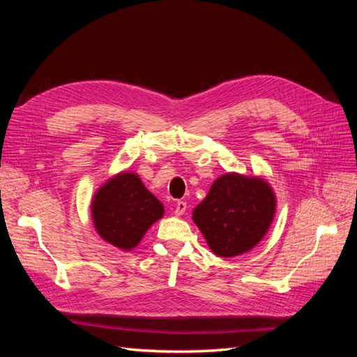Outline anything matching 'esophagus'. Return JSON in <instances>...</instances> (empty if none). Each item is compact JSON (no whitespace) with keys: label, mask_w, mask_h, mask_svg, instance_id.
Listing matches in <instances>:
<instances>
[{"label":"esophagus","mask_w":357,"mask_h":357,"mask_svg":"<svg viewBox=\"0 0 357 357\" xmlns=\"http://www.w3.org/2000/svg\"><path fill=\"white\" fill-rule=\"evenodd\" d=\"M186 208H188V205H186L185 201H177L174 213H176V215H181V214H185Z\"/></svg>","instance_id":"1"}]
</instances>
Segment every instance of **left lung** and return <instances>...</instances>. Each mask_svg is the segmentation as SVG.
Here are the masks:
<instances>
[{
  "label": "left lung",
  "instance_id": "obj_1",
  "mask_svg": "<svg viewBox=\"0 0 357 357\" xmlns=\"http://www.w3.org/2000/svg\"><path fill=\"white\" fill-rule=\"evenodd\" d=\"M275 208V193L265 178L228 172L214 180L192 220L214 255L234 257L250 252L264 238Z\"/></svg>",
  "mask_w": 357,
  "mask_h": 357
}]
</instances>
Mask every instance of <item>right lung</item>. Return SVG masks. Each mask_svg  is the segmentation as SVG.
I'll return each instance as SVG.
<instances>
[{"mask_svg":"<svg viewBox=\"0 0 357 357\" xmlns=\"http://www.w3.org/2000/svg\"><path fill=\"white\" fill-rule=\"evenodd\" d=\"M164 211L162 202L132 171H122L107 180L91 204L95 231L123 252L135 248Z\"/></svg>","mask_w":357,"mask_h":357,"instance_id":"obj_1","label":"right lung"}]
</instances>
